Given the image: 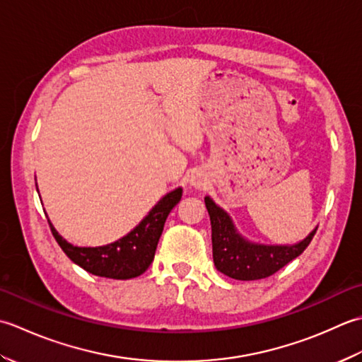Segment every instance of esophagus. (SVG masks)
Returning <instances> with one entry per match:
<instances>
[{"label":"esophagus","instance_id":"1","mask_svg":"<svg viewBox=\"0 0 362 362\" xmlns=\"http://www.w3.org/2000/svg\"><path fill=\"white\" fill-rule=\"evenodd\" d=\"M192 184H194V186H197V187H200L202 186V180L198 178V176H194V178H192Z\"/></svg>","mask_w":362,"mask_h":362}]
</instances>
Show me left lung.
<instances>
[{"label":"left lung","mask_w":362,"mask_h":362,"mask_svg":"<svg viewBox=\"0 0 362 362\" xmlns=\"http://www.w3.org/2000/svg\"><path fill=\"white\" fill-rule=\"evenodd\" d=\"M204 203L212 228L214 264L223 275L240 281H255L276 274L305 252L317 231L314 228L303 240L293 245L255 243L238 233L228 212L214 203L212 198L204 197Z\"/></svg>","instance_id":"obj_1"}]
</instances>
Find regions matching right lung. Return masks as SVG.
<instances>
[{
	"instance_id": "1",
	"label": "right lung",
	"mask_w": 362,
	"mask_h": 362,
	"mask_svg": "<svg viewBox=\"0 0 362 362\" xmlns=\"http://www.w3.org/2000/svg\"><path fill=\"white\" fill-rule=\"evenodd\" d=\"M182 189L168 192L154 204L134 230L122 239L103 247H75L65 240L48 220L59 247L81 269L97 276L112 279H129L142 275L153 262L159 238L164 230L168 214L181 200Z\"/></svg>"
}]
</instances>
